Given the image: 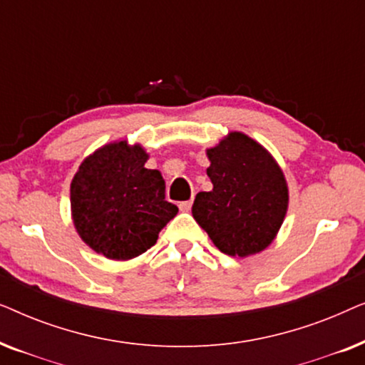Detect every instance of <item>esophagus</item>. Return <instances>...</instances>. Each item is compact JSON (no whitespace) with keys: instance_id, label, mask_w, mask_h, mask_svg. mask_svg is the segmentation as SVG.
<instances>
[{"instance_id":"obj_1","label":"esophagus","mask_w":365,"mask_h":365,"mask_svg":"<svg viewBox=\"0 0 365 365\" xmlns=\"http://www.w3.org/2000/svg\"><path fill=\"white\" fill-rule=\"evenodd\" d=\"M191 206H192V197H191V199H187V201H182V202H179V209H181L182 212H187V211H191Z\"/></svg>"}]
</instances>
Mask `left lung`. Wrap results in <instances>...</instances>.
I'll return each instance as SVG.
<instances>
[{
  "label": "left lung",
  "instance_id": "left-lung-1",
  "mask_svg": "<svg viewBox=\"0 0 365 365\" xmlns=\"http://www.w3.org/2000/svg\"><path fill=\"white\" fill-rule=\"evenodd\" d=\"M206 154L212 189L196 194L192 217L227 256L264 251L287 212L282 169L266 148L239 131L229 133Z\"/></svg>",
  "mask_w": 365,
  "mask_h": 365
}]
</instances>
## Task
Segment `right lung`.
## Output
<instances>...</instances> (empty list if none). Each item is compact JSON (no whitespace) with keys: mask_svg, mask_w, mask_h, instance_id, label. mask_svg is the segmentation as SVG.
Instances as JSON below:
<instances>
[{"mask_svg":"<svg viewBox=\"0 0 365 365\" xmlns=\"http://www.w3.org/2000/svg\"><path fill=\"white\" fill-rule=\"evenodd\" d=\"M148 153L128 141L104 144L84 159L71 181V216L79 237L113 261L146 252L178 214L166 182L148 169Z\"/></svg>","mask_w":365,"mask_h":365,"instance_id":"1","label":"right lung"}]
</instances>
